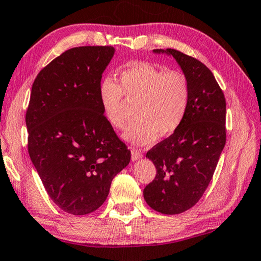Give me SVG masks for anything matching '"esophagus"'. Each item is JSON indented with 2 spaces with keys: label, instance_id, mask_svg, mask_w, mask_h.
Instances as JSON below:
<instances>
[{
  "label": "esophagus",
  "instance_id": "34e87169",
  "mask_svg": "<svg viewBox=\"0 0 261 261\" xmlns=\"http://www.w3.org/2000/svg\"><path fill=\"white\" fill-rule=\"evenodd\" d=\"M142 157H143V154H142V152L139 150L134 149V150L131 151V161L132 162L138 161V159H141Z\"/></svg>",
  "mask_w": 261,
  "mask_h": 261
}]
</instances>
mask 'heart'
Here are the masks:
<instances>
[{"label": "heart", "mask_w": 261, "mask_h": 261, "mask_svg": "<svg viewBox=\"0 0 261 261\" xmlns=\"http://www.w3.org/2000/svg\"><path fill=\"white\" fill-rule=\"evenodd\" d=\"M119 84L106 79L99 85V102L108 122L116 129L126 124L125 102L136 104L134 123L124 131L123 139L132 145H149L172 135L185 118L190 102L186 76L147 62H131L120 72Z\"/></svg>", "instance_id": "b5f03b06"}]
</instances>
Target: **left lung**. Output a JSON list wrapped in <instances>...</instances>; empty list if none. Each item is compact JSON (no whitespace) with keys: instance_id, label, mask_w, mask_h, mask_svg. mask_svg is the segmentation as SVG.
Returning a JSON list of instances; mask_svg holds the SVG:
<instances>
[{"instance_id":"1","label":"left lung","mask_w":261,"mask_h":261,"mask_svg":"<svg viewBox=\"0 0 261 261\" xmlns=\"http://www.w3.org/2000/svg\"><path fill=\"white\" fill-rule=\"evenodd\" d=\"M153 53L176 60L189 81L190 102L180 126L146 153L157 174L143 194L154 211L178 215L198 203L212 179L226 142V102L201 62L174 49Z\"/></svg>"}]
</instances>
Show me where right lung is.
I'll return each mask as SVG.
<instances>
[{
	"instance_id": "obj_1",
	"label": "right lung",
	"mask_w": 261,
	"mask_h": 261,
	"mask_svg": "<svg viewBox=\"0 0 261 261\" xmlns=\"http://www.w3.org/2000/svg\"><path fill=\"white\" fill-rule=\"evenodd\" d=\"M114 46L69 49L42 69L25 115L28 151L45 191L73 216L96 211L131 152L99 102L102 73Z\"/></svg>"
}]
</instances>
